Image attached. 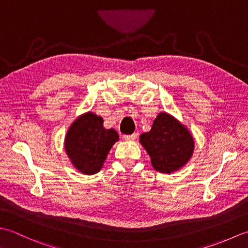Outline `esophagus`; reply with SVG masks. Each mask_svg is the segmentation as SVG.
<instances>
[{
    "label": "esophagus",
    "mask_w": 248,
    "mask_h": 248,
    "mask_svg": "<svg viewBox=\"0 0 248 248\" xmlns=\"http://www.w3.org/2000/svg\"><path fill=\"white\" fill-rule=\"evenodd\" d=\"M137 138V134H131V135H125L124 136V139L127 140V141H134Z\"/></svg>",
    "instance_id": "1"
}]
</instances>
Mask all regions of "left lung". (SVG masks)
I'll return each mask as SVG.
<instances>
[{
    "label": "left lung",
    "mask_w": 248,
    "mask_h": 248,
    "mask_svg": "<svg viewBox=\"0 0 248 248\" xmlns=\"http://www.w3.org/2000/svg\"><path fill=\"white\" fill-rule=\"evenodd\" d=\"M139 142L148 152L153 168L160 173L175 172L188 163L194 154L195 141L187 126L167 112H159L148 133Z\"/></svg>",
    "instance_id": "8db88e82"
}]
</instances>
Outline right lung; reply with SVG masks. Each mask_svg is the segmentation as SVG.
I'll list each match as a JSON object with an SVG mask.
<instances>
[{
  "instance_id": "1",
  "label": "right lung",
  "mask_w": 248,
  "mask_h": 248,
  "mask_svg": "<svg viewBox=\"0 0 248 248\" xmlns=\"http://www.w3.org/2000/svg\"><path fill=\"white\" fill-rule=\"evenodd\" d=\"M119 134L113 128H105L102 117L92 111L80 114L67 129L64 149L70 163L79 172L93 175L103 168Z\"/></svg>"
}]
</instances>
